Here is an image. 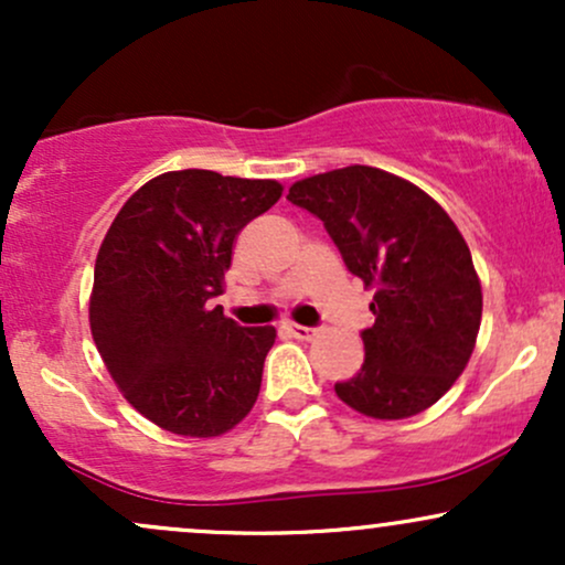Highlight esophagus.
<instances>
[{"label":"esophagus","mask_w":565,"mask_h":565,"mask_svg":"<svg viewBox=\"0 0 565 565\" xmlns=\"http://www.w3.org/2000/svg\"><path fill=\"white\" fill-rule=\"evenodd\" d=\"M289 334H295L297 340H310V337L316 334L313 327H302V323H287Z\"/></svg>","instance_id":"34e87169"}]
</instances>
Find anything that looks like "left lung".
Listing matches in <instances>:
<instances>
[{"label": "left lung", "instance_id": "8db88e82", "mask_svg": "<svg viewBox=\"0 0 565 565\" xmlns=\"http://www.w3.org/2000/svg\"><path fill=\"white\" fill-rule=\"evenodd\" d=\"M323 223L345 268L374 289L364 366L334 391L355 412H425L468 366L481 327V281L462 233L425 191L377 167H342L289 188Z\"/></svg>", "mask_w": 565, "mask_h": 565}]
</instances>
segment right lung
<instances>
[{"mask_svg":"<svg viewBox=\"0 0 565 565\" xmlns=\"http://www.w3.org/2000/svg\"><path fill=\"white\" fill-rule=\"evenodd\" d=\"M278 199L276 180L164 172L103 238L89 297L97 353L129 404L174 436H220L255 406L276 329L238 327L210 300L238 231Z\"/></svg>","mask_w":565,"mask_h":565,"instance_id":"1","label":"right lung"}]
</instances>
